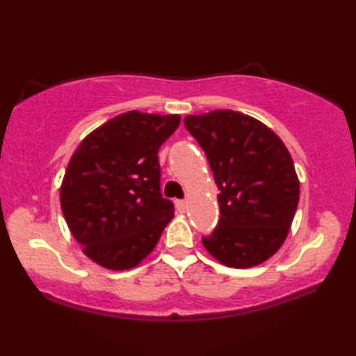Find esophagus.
Listing matches in <instances>:
<instances>
[{
  "mask_svg": "<svg viewBox=\"0 0 356 356\" xmlns=\"http://www.w3.org/2000/svg\"><path fill=\"white\" fill-rule=\"evenodd\" d=\"M175 206H177L179 212H184V211H186V207H188V202L183 201V199H178V201H175Z\"/></svg>",
  "mask_w": 356,
  "mask_h": 356,
  "instance_id": "34e87169",
  "label": "esophagus"
}]
</instances>
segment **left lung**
Returning a JSON list of instances; mask_svg holds the SVG:
<instances>
[{
  "instance_id": "8db88e82",
  "label": "left lung",
  "mask_w": 356,
  "mask_h": 356,
  "mask_svg": "<svg viewBox=\"0 0 356 356\" xmlns=\"http://www.w3.org/2000/svg\"><path fill=\"white\" fill-rule=\"evenodd\" d=\"M218 188L220 220L202 238L223 266L248 269L284 245L300 201L293 160L282 139L259 120L233 110L188 115Z\"/></svg>"
}]
</instances>
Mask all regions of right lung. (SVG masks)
Here are the masks:
<instances>
[{
  "mask_svg": "<svg viewBox=\"0 0 356 356\" xmlns=\"http://www.w3.org/2000/svg\"><path fill=\"white\" fill-rule=\"evenodd\" d=\"M179 115L126 111L87 134L72 154L60 188L71 235L105 269L139 266L173 218L160 193L159 149Z\"/></svg>",
  "mask_w": 356,
  "mask_h": 356,
  "instance_id": "right-lung-1",
  "label": "right lung"
}]
</instances>
